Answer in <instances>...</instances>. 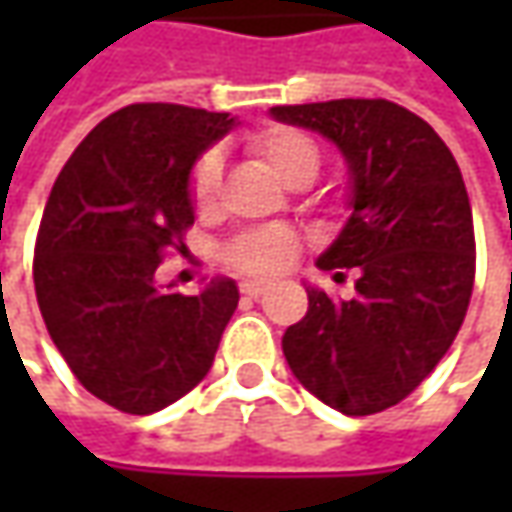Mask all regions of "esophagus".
<instances>
[{
    "label": "esophagus",
    "mask_w": 512,
    "mask_h": 512,
    "mask_svg": "<svg viewBox=\"0 0 512 512\" xmlns=\"http://www.w3.org/2000/svg\"><path fill=\"white\" fill-rule=\"evenodd\" d=\"M239 290H242V296H247V299H259V296H265L267 290H270V282H259V279H245V282L239 285Z\"/></svg>",
    "instance_id": "esophagus-1"
}]
</instances>
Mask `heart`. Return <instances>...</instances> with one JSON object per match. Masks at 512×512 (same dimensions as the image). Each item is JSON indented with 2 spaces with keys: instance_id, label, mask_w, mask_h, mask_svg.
Here are the masks:
<instances>
[{
  "instance_id": "heart-1",
  "label": "heart",
  "mask_w": 512,
  "mask_h": 512,
  "mask_svg": "<svg viewBox=\"0 0 512 512\" xmlns=\"http://www.w3.org/2000/svg\"><path fill=\"white\" fill-rule=\"evenodd\" d=\"M247 150L265 165L282 185L307 187L322 168V150L305 130L287 125H267L247 136ZM222 182V156L207 150L196 159L187 176V193L199 213H207L216 205V193ZM299 236L279 225L253 227L230 239L222 250L227 267L247 276H276L299 259Z\"/></svg>"
}]
</instances>
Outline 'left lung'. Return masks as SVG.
I'll use <instances>...</instances> for the list:
<instances>
[{
    "instance_id": "left-lung-1",
    "label": "left lung",
    "mask_w": 512,
    "mask_h": 512,
    "mask_svg": "<svg viewBox=\"0 0 512 512\" xmlns=\"http://www.w3.org/2000/svg\"><path fill=\"white\" fill-rule=\"evenodd\" d=\"M270 116L342 150L350 216L316 265L359 273L347 302L307 285L285 359L333 410L382 413L442 362L470 305L476 239L462 170L436 130L387 99L279 105Z\"/></svg>"
}]
</instances>
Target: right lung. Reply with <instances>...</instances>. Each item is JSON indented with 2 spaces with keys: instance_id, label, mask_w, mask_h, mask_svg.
Instances as JSON below:
<instances>
[{
  "instance_id": "obj_1",
  "label": "right lung",
  "mask_w": 512,
  "mask_h": 512,
  "mask_svg": "<svg viewBox=\"0 0 512 512\" xmlns=\"http://www.w3.org/2000/svg\"><path fill=\"white\" fill-rule=\"evenodd\" d=\"M233 125L230 113L128 105L90 130L50 190L36 302L73 376L122 413H156L202 382L239 305L222 276L196 296L156 285L193 225L187 176Z\"/></svg>"
}]
</instances>
